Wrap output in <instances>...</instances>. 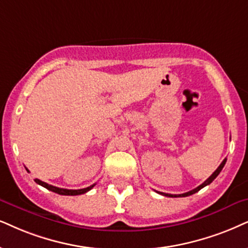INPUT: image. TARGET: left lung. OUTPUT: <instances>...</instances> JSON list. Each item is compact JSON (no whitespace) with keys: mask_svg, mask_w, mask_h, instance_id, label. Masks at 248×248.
<instances>
[{"mask_svg":"<svg viewBox=\"0 0 248 248\" xmlns=\"http://www.w3.org/2000/svg\"><path fill=\"white\" fill-rule=\"evenodd\" d=\"M225 162H227V159H224L223 161H222V164L218 166L217 167V169H216V170L214 171V173H213L211 176H209L207 180H206L205 182H203L202 184H200L199 186H197L196 189H193V190H191V191H189V192H186V193H182V194H170V193H164V192H159V191H156V192L158 193H160V194H162V196H166V197H187V196H191V194H193V193H196V192H198L199 190H202V187H205L206 186H208V184H211L213 181L215 180L216 177H217V175L221 173V170H222V168L224 167V165H225Z\"/></svg>","mask_w":248,"mask_h":248,"instance_id":"1","label":"left lung"}]
</instances>
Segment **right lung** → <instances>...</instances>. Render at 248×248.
Instances as JSON below:
<instances>
[{
	"label": "right lung",
	"mask_w": 248,
	"mask_h": 248,
	"mask_svg": "<svg viewBox=\"0 0 248 248\" xmlns=\"http://www.w3.org/2000/svg\"><path fill=\"white\" fill-rule=\"evenodd\" d=\"M26 170L30 173V170L26 168ZM35 182L37 184H40V186H42L43 187H46V189H48L50 191H52V192L55 193H58V194H62V196H78V194H83L88 192L89 190H92L93 186H95V184H93V186H88V187H84V189H79V190H68V189H62V187H57V186H50V184L46 183V182H42L40 180H37L35 178Z\"/></svg>",
	"instance_id": "add662e5"
}]
</instances>
